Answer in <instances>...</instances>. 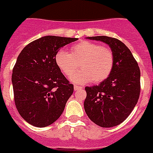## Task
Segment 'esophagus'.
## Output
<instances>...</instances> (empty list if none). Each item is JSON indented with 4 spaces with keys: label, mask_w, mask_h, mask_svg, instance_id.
I'll return each mask as SVG.
<instances>
[{
    "label": "esophagus",
    "mask_w": 153,
    "mask_h": 153,
    "mask_svg": "<svg viewBox=\"0 0 153 153\" xmlns=\"http://www.w3.org/2000/svg\"><path fill=\"white\" fill-rule=\"evenodd\" d=\"M82 89V86H79V85H74V91H78V90H81Z\"/></svg>",
    "instance_id": "esophagus-1"
}]
</instances>
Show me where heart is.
Listing matches in <instances>:
<instances>
[{"mask_svg":"<svg viewBox=\"0 0 153 153\" xmlns=\"http://www.w3.org/2000/svg\"><path fill=\"white\" fill-rule=\"evenodd\" d=\"M55 62L66 76L73 74L77 68L81 71L71 76L75 83H99L105 80L112 71L114 55L110 48L90 41H82L70 49V54L63 49L55 55Z\"/></svg>","mask_w":153,"mask_h":153,"instance_id":"heart-1","label":"heart"}]
</instances>
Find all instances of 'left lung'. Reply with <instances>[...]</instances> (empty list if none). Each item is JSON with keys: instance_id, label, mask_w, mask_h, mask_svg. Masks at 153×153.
<instances>
[{"instance_id": "1", "label": "left lung", "mask_w": 153, "mask_h": 153, "mask_svg": "<svg viewBox=\"0 0 153 153\" xmlns=\"http://www.w3.org/2000/svg\"><path fill=\"white\" fill-rule=\"evenodd\" d=\"M108 44L114 55L109 76L98 85L86 86L84 109L89 119L102 128L126 120L140 95V69L131 51L120 40L107 36L87 37Z\"/></svg>"}]
</instances>
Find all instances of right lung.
<instances>
[{
    "instance_id": "obj_1",
    "label": "right lung",
    "mask_w": 153,
    "mask_h": 153,
    "mask_svg": "<svg viewBox=\"0 0 153 153\" xmlns=\"http://www.w3.org/2000/svg\"><path fill=\"white\" fill-rule=\"evenodd\" d=\"M76 38L44 36L23 48L13 68L15 104L24 120L33 126L50 125L61 116L73 93V85L55 62V55Z\"/></svg>"
}]
</instances>
